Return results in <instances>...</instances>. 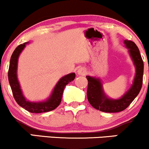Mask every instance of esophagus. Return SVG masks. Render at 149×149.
<instances>
[{
	"instance_id": "obj_1",
	"label": "esophagus",
	"mask_w": 149,
	"mask_h": 149,
	"mask_svg": "<svg viewBox=\"0 0 149 149\" xmlns=\"http://www.w3.org/2000/svg\"><path fill=\"white\" fill-rule=\"evenodd\" d=\"M87 73V69L84 67H80L77 71V74L78 76H85Z\"/></svg>"
}]
</instances>
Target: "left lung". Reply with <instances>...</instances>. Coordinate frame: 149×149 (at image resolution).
Listing matches in <instances>:
<instances>
[{
    "label": "left lung",
    "mask_w": 149,
    "mask_h": 149,
    "mask_svg": "<svg viewBox=\"0 0 149 149\" xmlns=\"http://www.w3.org/2000/svg\"><path fill=\"white\" fill-rule=\"evenodd\" d=\"M126 48L135 67V75L132 84L119 99H111L104 92L103 83L100 78L87 76L88 80L87 97L92 107L106 113H116L125 110L139 95L142 86L143 62L139 48L132 40H124Z\"/></svg>",
    "instance_id": "1"
}]
</instances>
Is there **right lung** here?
Returning <instances> with one entry per match:
<instances>
[{"label":"right lung","mask_w":149,"mask_h":149,"mask_svg":"<svg viewBox=\"0 0 149 149\" xmlns=\"http://www.w3.org/2000/svg\"><path fill=\"white\" fill-rule=\"evenodd\" d=\"M28 43L29 42H24L17 46L10 58L8 70V80L12 92L17 103L25 110L35 113L50 111L55 109L60 104L65 86L75 79L76 74L75 73H71L61 77L54 86L52 93L49 97L46 99V100L41 102H31L26 100V98L24 96L19 82L18 80L17 65L19 57Z\"/></svg>","instance_id":"add662e5"}]
</instances>
